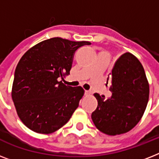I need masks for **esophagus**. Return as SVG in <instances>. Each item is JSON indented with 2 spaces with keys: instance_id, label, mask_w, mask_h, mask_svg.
<instances>
[{
  "instance_id": "34e87169",
  "label": "esophagus",
  "mask_w": 159,
  "mask_h": 159,
  "mask_svg": "<svg viewBox=\"0 0 159 159\" xmlns=\"http://www.w3.org/2000/svg\"><path fill=\"white\" fill-rule=\"evenodd\" d=\"M91 94H92V92L90 91H85V95L86 96H91Z\"/></svg>"
}]
</instances>
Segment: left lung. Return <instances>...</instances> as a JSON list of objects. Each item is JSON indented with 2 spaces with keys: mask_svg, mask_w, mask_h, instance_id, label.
I'll list each match as a JSON object with an SVG mask.
<instances>
[{
  "mask_svg": "<svg viewBox=\"0 0 159 159\" xmlns=\"http://www.w3.org/2000/svg\"><path fill=\"white\" fill-rule=\"evenodd\" d=\"M111 75L112 96L105 100L95 93L98 105L92 120L101 132L114 136L127 133L139 122L148 104L149 84L141 62L130 53L119 57Z\"/></svg>",
  "mask_w": 159,
  "mask_h": 159,
  "instance_id": "left-lung-1",
  "label": "left lung"
}]
</instances>
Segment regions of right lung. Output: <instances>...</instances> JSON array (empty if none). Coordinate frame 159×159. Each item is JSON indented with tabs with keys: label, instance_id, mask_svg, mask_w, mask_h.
Segmentation results:
<instances>
[{
	"label": "right lung",
	"instance_id": "1",
	"mask_svg": "<svg viewBox=\"0 0 159 159\" xmlns=\"http://www.w3.org/2000/svg\"><path fill=\"white\" fill-rule=\"evenodd\" d=\"M89 44L56 37L37 43L22 56L16 66L11 97L26 127L48 134L69 120L84 89L66 86L62 80L70 74L75 51Z\"/></svg>",
	"mask_w": 159,
	"mask_h": 159
}]
</instances>
